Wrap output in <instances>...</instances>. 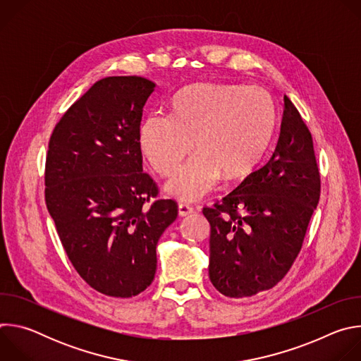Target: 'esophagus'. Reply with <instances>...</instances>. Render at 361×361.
<instances>
[{"label": "esophagus", "instance_id": "34e87169", "mask_svg": "<svg viewBox=\"0 0 361 361\" xmlns=\"http://www.w3.org/2000/svg\"><path fill=\"white\" fill-rule=\"evenodd\" d=\"M191 213H194V209L191 207V205H188V204H185V202H180V204H178V214H180L181 217L188 216V214H191Z\"/></svg>", "mask_w": 361, "mask_h": 361}]
</instances>
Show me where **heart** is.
Listing matches in <instances>:
<instances>
[{"label": "heart", "mask_w": 361, "mask_h": 361, "mask_svg": "<svg viewBox=\"0 0 361 361\" xmlns=\"http://www.w3.org/2000/svg\"><path fill=\"white\" fill-rule=\"evenodd\" d=\"M276 109L269 91L257 85L198 84L176 97L171 118L149 116L140 127V147L151 167L173 174L166 190L195 201L226 178H240L259 164L271 141Z\"/></svg>", "instance_id": "1"}]
</instances>
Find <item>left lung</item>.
I'll use <instances>...</instances> for the list:
<instances>
[{
	"instance_id": "1",
	"label": "left lung",
	"mask_w": 361,
	"mask_h": 361,
	"mask_svg": "<svg viewBox=\"0 0 361 361\" xmlns=\"http://www.w3.org/2000/svg\"><path fill=\"white\" fill-rule=\"evenodd\" d=\"M320 198L312 133L287 95L270 160L202 214L210 223L209 276L231 298L273 288L291 269Z\"/></svg>"
}]
</instances>
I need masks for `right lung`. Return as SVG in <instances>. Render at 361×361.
<instances>
[{
	"label": "right lung",
	"mask_w": 361,
	"mask_h": 361,
	"mask_svg": "<svg viewBox=\"0 0 361 361\" xmlns=\"http://www.w3.org/2000/svg\"><path fill=\"white\" fill-rule=\"evenodd\" d=\"M154 88L135 75L97 81L48 142V213L77 273L110 297L128 298L152 283L157 243L178 214L142 171L140 126Z\"/></svg>",
	"instance_id": "add662e5"
}]
</instances>
